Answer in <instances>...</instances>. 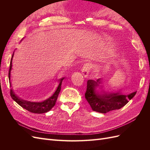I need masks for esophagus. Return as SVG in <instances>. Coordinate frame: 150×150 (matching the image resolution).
<instances>
[{"label": "esophagus", "mask_w": 150, "mask_h": 150, "mask_svg": "<svg viewBox=\"0 0 150 150\" xmlns=\"http://www.w3.org/2000/svg\"><path fill=\"white\" fill-rule=\"evenodd\" d=\"M89 70H90V64H86L83 66L82 69V73L85 78H87L88 76Z\"/></svg>", "instance_id": "34e87169"}]
</instances>
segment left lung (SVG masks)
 Returning <instances> with one entry per match:
<instances>
[{
	"instance_id": "8db88e82",
	"label": "left lung",
	"mask_w": 150,
	"mask_h": 150,
	"mask_svg": "<svg viewBox=\"0 0 150 150\" xmlns=\"http://www.w3.org/2000/svg\"><path fill=\"white\" fill-rule=\"evenodd\" d=\"M100 82V79L96 81L88 80L87 88L85 93V98L93 110L101 113H106L110 111L119 110L125 106L131 100L137 91L129 95H122L119 93L109 94H98L95 91V88Z\"/></svg>"
}]
</instances>
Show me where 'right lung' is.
Here are the masks:
<instances>
[{
  "label": "right lung",
  "instance_id": "1",
  "mask_svg": "<svg viewBox=\"0 0 150 150\" xmlns=\"http://www.w3.org/2000/svg\"><path fill=\"white\" fill-rule=\"evenodd\" d=\"M13 54H12V56L11 59L9 71H8V79H9L11 77V71L12 68V59L13 57ZM63 79H64V78H62L60 80L59 84L56 91H55V93L53 94L52 96L50 97L49 98H48L47 99H46V100H45L44 101L41 103H34V102H30L28 101L22 100V99H20L16 96L12 89H11L10 91L11 96L13 100H14L18 104H19L21 107L25 109L26 110L29 111L30 112L38 113V114L46 112L51 110V109L54 106V105H55L59 93L61 91V84H62ZM10 85H11V83H10Z\"/></svg>",
  "mask_w": 150,
  "mask_h": 150
}]
</instances>
